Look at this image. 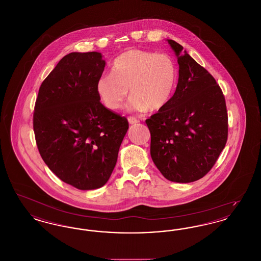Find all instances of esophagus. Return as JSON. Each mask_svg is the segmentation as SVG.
<instances>
[{
	"label": "esophagus",
	"mask_w": 261,
	"mask_h": 261,
	"mask_svg": "<svg viewBox=\"0 0 261 261\" xmlns=\"http://www.w3.org/2000/svg\"><path fill=\"white\" fill-rule=\"evenodd\" d=\"M128 122L130 124H136L139 122V119H137L135 116H128Z\"/></svg>",
	"instance_id": "1"
}]
</instances>
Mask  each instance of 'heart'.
I'll list each match as a JSON object with an SVG mask.
<instances>
[{
    "label": "heart",
    "instance_id": "heart-1",
    "mask_svg": "<svg viewBox=\"0 0 261 261\" xmlns=\"http://www.w3.org/2000/svg\"><path fill=\"white\" fill-rule=\"evenodd\" d=\"M112 75L100 77L97 92L103 105L112 111L122 107L128 97L131 111H160L172 98L177 82V67L166 54L130 49L112 63Z\"/></svg>",
    "mask_w": 261,
    "mask_h": 261
}]
</instances>
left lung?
I'll list each match as a JSON object with an SVG mask.
<instances>
[{"label": "left lung", "instance_id": "1", "mask_svg": "<svg viewBox=\"0 0 261 261\" xmlns=\"http://www.w3.org/2000/svg\"><path fill=\"white\" fill-rule=\"evenodd\" d=\"M168 43L177 56L179 78L167 106L146 120L150 155L167 180L190 183L208 173L225 148L228 113L214 77L180 44Z\"/></svg>", "mask_w": 261, "mask_h": 261}]
</instances>
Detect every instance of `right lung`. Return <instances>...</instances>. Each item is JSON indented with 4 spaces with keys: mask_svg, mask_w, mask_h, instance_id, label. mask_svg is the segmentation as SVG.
<instances>
[{
    "mask_svg": "<svg viewBox=\"0 0 261 261\" xmlns=\"http://www.w3.org/2000/svg\"><path fill=\"white\" fill-rule=\"evenodd\" d=\"M106 62L98 51L63 57L41 84L33 113L39 152L66 184L94 190L110 179L128 120L100 101Z\"/></svg>",
    "mask_w": 261,
    "mask_h": 261,
    "instance_id": "obj_1",
    "label": "right lung"
}]
</instances>
